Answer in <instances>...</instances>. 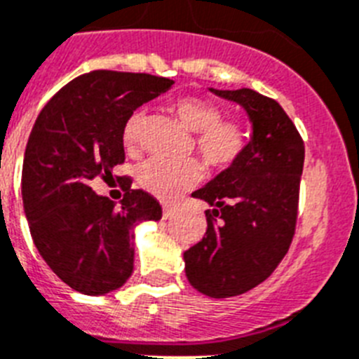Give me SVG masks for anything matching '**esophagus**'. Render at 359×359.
<instances>
[{"label": "esophagus", "mask_w": 359, "mask_h": 359, "mask_svg": "<svg viewBox=\"0 0 359 359\" xmlns=\"http://www.w3.org/2000/svg\"><path fill=\"white\" fill-rule=\"evenodd\" d=\"M174 212H176V209H174L172 205H163V217L167 219V217H172Z\"/></svg>", "instance_id": "34e87169"}]
</instances>
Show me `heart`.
I'll return each instance as SVG.
<instances>
[{
    "mask_svg": "<svg viewBox=\"0 0 359 359\" xmlns=\"http://www.w3.org/2000/svg\"><path fill=\"white\" fill-rule=\"evenodd\" d=\"M170 110L189 130L196 133L194 147L198 154L210 168L223 170L238 163L250 143L247 125L238 119H223L222 109L212 101L198 96H182L170 103ZM143 114L134 112L123 128V143L134 150L140 145ZM201 177V167L196 159L170 161V159H149L140 170L143 189L161 200H172L187 191Z\"/></svg>",
    "mask_w": 359,
    "mask_h": 359,
    "instance_id": "b5f03b06",
    "label": "heart"
}]
</instances>
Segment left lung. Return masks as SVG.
<instances>
[{"label":"left lung","mask_w":359,"mask_h":359,"mask_svg":"<svg viewBox=\"0 0 359 359\" xmlns=\"http://www.w3.org/2000/svg\"><path fill=\"white\" fill-rule=\"evenodd\" d=\"M210 92L247 110L252 137L238 163L192 194L212 209L203 240L183 259L196 290L231 298L267 280L292 243L305 145L276 100L252 88Z\"/></svg>","instance_id":"left-lung-1"}]
</instances>
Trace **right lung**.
<instances>
[{"instance_id":"add662e5","label":"right lung","mask_w":359,"mask_h":359,"mask_svg":"<svg viewBox=\"0 0 359 359\" xmlns=\"http://www.w3.org/2000/svg\"><path fill=\"white\" fill-rule=\"evenodd\" d=\"M168 78L92 70L57 92L29 136L21 194L41 258L70 289L101 296L134 271V229L161 219V205L133 180L116 207L90 189L125 161L123 128L137 107L167 92Z\"/></svg>"}]
</instances>
